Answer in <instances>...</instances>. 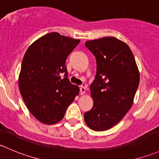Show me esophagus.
Returning a JSON list of instances; mask_svg holds the SVG:
<instances>
[{
    "label": "esophagus",
    "instance_id": "34e87169",
    "mask_svg": "<svg viewBox=\"0 0 159 159\" xmlns=\"http://www.w3.org/2000/svg\"><path fill=\"white\" fill-rule=\"evenodd\" d=\"M85 92H86L85 87H84V86H81V87H80V94H81V95H84V94L85 93Z\"/></svg>",
    "mask_w": 159,
    "mask_h": 159
}]
</instances>
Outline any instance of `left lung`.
<instances>
[{
    "label": "left lung",
    "mask_w": 159,
    "mask_h": 159,
    "mask_svg": "<svg viewBox=\"0 0 159 159\" xmlns=\"http://www.w3.org/2000/svg\"><path fill=\"white\" fill-rule=\"evenodd\" d=\"M85 46L95 57L97 67L90 86L93 107L84 119L90 129L104 131L130 110L139 85V70L128 45L115 37L87 41Z\"/></svg>",
    "instance_id": "left-lung-1"
}]
</instances>
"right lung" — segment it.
<instances>
[{"label": "right lung", "mask_w": 159, "mask_h": 159, "mask_svg": "<svg viewBox=\"0 0 159 159\" xmlns=\"http://www.w3.org/2000/svg\"><path fill=\"white\" fill-rule=\"evenodd\" d=\"M79 39L50 32L26 50L18 78L20 93L29 112L41 123L54 124L64 118L79 88L67 78L66 60Z\"/></svg>", "instance_id": "add662e5"}]
</instances>
